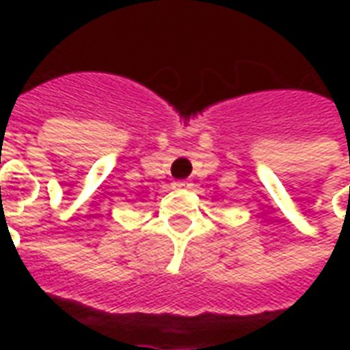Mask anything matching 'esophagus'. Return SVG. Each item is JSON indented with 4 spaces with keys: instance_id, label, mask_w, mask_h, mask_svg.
I'll return each instance as SVG.
<instances>
[{
    "instance_id": "1",
    "label": "esophagus",
    "mask_w": 350,
    "mask_h": 350,
    "mask_svg": "<svg viewBox=\"0 0 350 350\" xmlns=\"http://www.w3.org/2000/svg\"><path fill=\"white\" fill-rule=\"evenodd\" d=\"M174 185H176V187H189L191 183L187 182V180H178V182H176Z\"/></svg>"
}]
</instances>
